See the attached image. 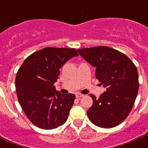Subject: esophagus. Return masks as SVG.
Returning a JSON list of instances; mask_svg holds the SVG:
<instances>
[{"mask_svg": "<svg viewBox=\"0 0 148 148\" xmlns=\"http://www.w3.org/2000/svg\"><path fill=\"white\" fill-rule=\"evenodd\" d=\"M84 97V95H81V94H80V93H77V94H76V97Z\"/></svg>", "mask_w": 148, "mask_h": 148, "instance_id": "esophagus-1", "label": "esophagus"}]
</instances>
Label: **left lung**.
I'll list each match as a JSON object with an SVG mask.
<instances>
[{"label":"left lung","mask_w":148,"mask_h":148,"mask_svg":"<svg viewBox=\"0 0 148 148\" xmlns=\"http://www.w3.org/2000/svg\"><path fill=\"white\" fill-rule=\"evenodd\" d=\"M79 54L96 68V78L106 88L87 111L96 126L110 128L123 122L131 112L138 93L137 67L125 54L110 47L99 46L78 49Z\"/></svg>","instance_id":"obj_1"}]
</instances>
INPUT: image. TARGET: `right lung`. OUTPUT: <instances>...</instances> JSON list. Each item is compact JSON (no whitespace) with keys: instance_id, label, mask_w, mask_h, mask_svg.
I'll return each instance as SVG.
<instances>
[{"instance_id":"add662e5","label":"right lung","mask_w":148,"mask_h":148,"mask_svg":"<svg viewBox=\"0 0 148 148\" xmlns=\"http://www.w3.org/2000/svg\"><path fill=\"white\" fill-rule=\"evenodd\" d=\"M77 56L74 48L45 47L27 57L18 70L15 80L18 101L35 126L51 130L67 120L75 95H61L53 84L60 67Z\"/></svg>"}]
</instances>
